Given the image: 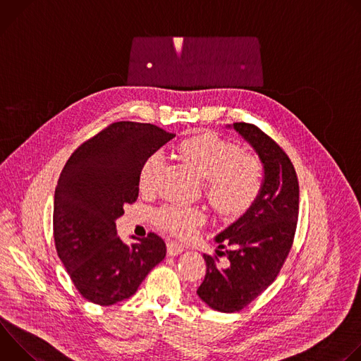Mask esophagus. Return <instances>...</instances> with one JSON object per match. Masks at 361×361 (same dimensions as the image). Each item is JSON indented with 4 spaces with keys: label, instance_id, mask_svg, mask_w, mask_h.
<instances>
[{
    "label": "esophagus",
    "instance_id": "34e87169",
    "mask_svg": "<svg viewBox=\"0 0 361 361\" xmlns=\"http://www.w3.org/2000/svg\"><path fill=\"white\" fill-rule=\"evenodd\" d=\"M184 251V247L177 241H169L167 243V254L169 255H177Z\"/></svg>",
    "mask_w": 361,
    "mask_h": 361
}]
</instances>
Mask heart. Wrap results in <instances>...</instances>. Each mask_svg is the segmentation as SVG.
I'll list each match as a JSON object with an SVG mask.
<instances>
[{"label": "heart", "mask_w": 361, "mask_h": 361, "mask_svg": "<svg viewBox=\"0 0 361 361\" xmlns=\"http://www.w3.org/2000/svg\"><path fill=\"white\" fill-rule=\"evenodd\" d=\"M180 152L205 180V197L223 219L244 216L260 197L264 185L263 163L241 148L214 134H198L180 142ZM161 152H152L138 171L142 192L156 190L163 171ZM160 227L177 237H190L205 220L200 209L169 204L156 214Z\"/></svg>", "instance_id": "1"}]
</instances>
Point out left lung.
Wrapping results in <instances>:
<instances>
[{"label":"left lung","instance_id":"1","mask_svg":"<svg viewBox=\"0 0 361 361\" xmlns=\"http://www.w3.org/2000/svg\"><path fill=\"white\" fill-rule=\"evenodd\" d=\"M259 154L264 166V185L252 207L216 237L217 255L204 254L205 277L197 294L221 313L243 310L280 274L293 247L298 220V180L286 151L263 130L234 123ZM229 262L219 266V256Z\"/></svg>","mask_w":361,"mask_h":361}]
</instances>
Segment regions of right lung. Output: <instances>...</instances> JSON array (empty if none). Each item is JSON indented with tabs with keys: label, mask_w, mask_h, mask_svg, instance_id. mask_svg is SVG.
<instances>
[{
	"label": "right lung",
	"mask_w": 361,
	"mask_h": 361,
	"mask_svg": "<svg viewBox=\"0 0 361 361\" xmlns=\"http://www.w3.org/2000/svg\"><path fill=\"white\" fill-rule=\"evenodd\" d=\"M174 135L147 123H113L84 141L61 171L54 195V243L75 288L94 304L113 305L131 297L164 260L161 237L148 233L124 244L116 220L138 197L142 161Z\"/></svg>",
	"instance_id": "1"
}]
</instances>
